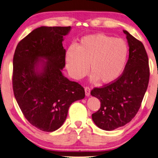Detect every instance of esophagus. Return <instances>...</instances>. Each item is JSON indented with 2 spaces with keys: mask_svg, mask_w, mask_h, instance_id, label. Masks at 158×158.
<instances>
[{
  "mask_svg": "<svg viewBox=\"0 0 158 158\" xmlns=\"http://www.w3.org/2000/svg\"><path fill=\"white\" fill-rule=\"evenodd\" d=\"M85 95H86V96L89 97V96H90V92H91L90 88L88 87H86L85 88Z\"/></svg>",
  "mask_w": 158,
  "mask_h": 158,
  "instance_id": "1",
  "label": "esophagus"
}]
</instances>
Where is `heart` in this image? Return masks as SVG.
<instances>
[{"instance_id": "1", "label": "heart", "mask_w": 158, "mask_h": 158, "mask_svg": "<svg viewBox=\"0 0 158 158\" xmlns=\"http://www.w3.org/2000/svg\"><path fill=\"white\" fill-rule=\"evenodd\" d=\"M129 46L125 40L105 34L88 35L80 39L77 47H69L65 54L66 67L76 80L90 71L91 81L111 84L123 73Z\"/></svg>"}]
</instances>
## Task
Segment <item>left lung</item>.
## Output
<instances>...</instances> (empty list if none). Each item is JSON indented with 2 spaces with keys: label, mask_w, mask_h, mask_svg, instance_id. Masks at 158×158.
Instances as JSON below:
<instances>
[{
  "label": "left lung",
  "mask_w": 158,
  "mask_h": 158,
  "mask_svg": "<svg viewBox=\"0 0 158 158\" xmlns=\"http://www.w3.org/2000/svg\"><path fill=\"white\" fill-rule=\"evenodd\" d=\"M129 59L123 74L116 81L102 88H95L92 96L100 100V109L92 120L101 129L113 131L123 127L135 117L140 107L149 80L148 59L140 41L126 30Z\"/></svg>",
  "instance_id": "8db88e82"
}]
</instances>
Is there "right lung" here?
I'll use <instances>...</instances> for the list:
<instances>
[{
	"mask_svg": "<svg viewBox=\"0 0 158 158\" xmlns=\"http://www.w3.org/2000/svg\"><path fill=\"white\" fill-rule=\"evenodd\" d=\"M71 27L41 26L20 41L13 59L15 98L29 123L43 131L59 129L73 102L85 90L62 73L65 66L64 36Z\"/></svg>",
	"mask_w": 158,
	"mask_h": 158,
	"instance_id": "add662e5",
	"label": "right lung"
}]
</instances>
